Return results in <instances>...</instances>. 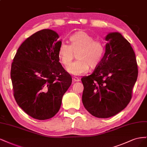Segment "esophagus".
<instances>
[{"instance_id": "obj_1", "label": "esophagus", "mask_w": 147, "mask_h": 147, "mask_svg": "<svg viewBox=\"0 0 147 147\" xmlns=\"http://www.w3.org/2000/svg\"><path fill=\"white\" fill-rule=\"evenodd\" d=\"M72 80H73V82H78L80 81V79L77 78H73Z\"/></svg>"}]
</instances>
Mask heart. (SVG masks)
Returning a JSON list of instances; mask_svg holds the SVG:
<instances>
[{
    "label": "heart",
    "instance_id": "1",
    "mask_svg": "<svg viewBox=\"0 0 147 147\" xmlns=\"http://www.w3.org/2000/svg\"><path fill=\"white\" fill-rule=\"evenodd\" d=\"M71 45L62 42L60 44L58 57L61 63L68 66L71 62L74 53H77V61L67 68V71L78 76L88 72L89 67H96L101 62L105 53L102 42L94 41L93 37L87 32L79 31L70 37Z\"/></svg>",
    "mask_w": 147,
    "mask_h": 147
}]
</instances>
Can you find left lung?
Instances as JSON below:
<instances>
[{"mask_svg":"<svg viewBox=\"0 0 147 147\" xmlns=\"http://www.w3.org/2000/svg\"><path fill=\"white\" fill-rule=\"evenodd\" d=\"M105 53L90 76L81 79L82 103L93 116H114L128 105L138 69L131 44L119 32L106 36Z\"/></svg>","mask_w":147,"mask_h":147,"instance_id":"obj_1","label":"left lung"}]
</instances>
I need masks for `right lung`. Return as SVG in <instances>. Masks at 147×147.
I'll use <instances>...</instances> for the list:
<instances>
[{
  "mask_svg": "<svg viewBox=\"0 0 147 147\" xmlns=\"http://www.w3.org/2000/svg\"><path fill=\"white\" fill-rule=\"evenodd\" d=\"M51 29L35 33L24 41L13 59L11 79L14 97L27 114L37 120L53 117L72 78L59 62L61 40Z\"/></svg>",
  "mask_w": 147,
  "mask_h": 147,
  "instance_id": "1",
  "label": "right lung"
}]
</instances>
